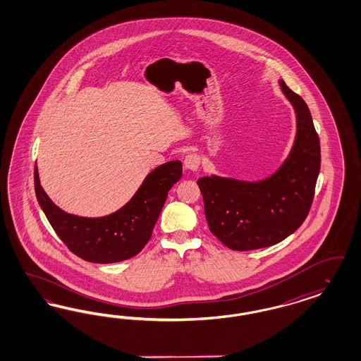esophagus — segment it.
<instances>
[{
  "label": "esophagus",
  "instance_id": "1",
  "mask_svg": "<svg viewBox=\"0 0 361 361\" xmlns=\"http://www.w3.org/2000/svg\"><path fill=\"white\" fill-rule=\"evenodd\" d=\"M200 166V157L195 153H189L184 159V168L190 172L197 171Z\"/></svg>",
  "mask_w": 361,
  "mask_h": 361
}]
</instances>
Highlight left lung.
I'll return each instance as SVG.
<instances>
[{"instance_id":"8db88e82","label":"left lung","mask_w":361,"mask_h":361,"mask_svg":"<svg viewBox=\"0 0 361 361\" xmlns=\"http://www.w3.org/2000/svg\"><path fill=\"white\" fill-rule=\"evenodd\" d=\"M296 114V136L286 160L259 180L204 176L197 180L212 233L233 250L271 247L304 223L320 172V140L305 101L279 81Z\"/></svg>"}]
</instances>
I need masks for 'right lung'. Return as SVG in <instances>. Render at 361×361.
<instances>
[{"instance_id":"obj_1","label":"right lung","mask_w":361,"mask_h":361,"mask_svg":"<svg viewBox=\"0 0 361 361\" xmlns=\"http://www.w3.org/2000/svg\"><path fill=\"white\" fill-rule=\"evenodd\" d=\"M183 164L168 161L152 169L136 193L120 209L101 217H84L59 208L41 187L37 166L35 189L38 204L56 233L78 257L96 264L124 262L145 247L171 188L181 178Z\"/></svg>"}]
</instances>
